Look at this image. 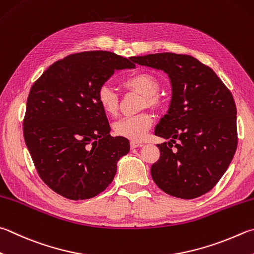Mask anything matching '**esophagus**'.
Segmentation results:
<instances>
[{
    "instance_id": "1",
    "label": "esophagus",
    "mask_w": 254,
    "mask_h": 254,
    "mask_svg": "<svg viewBox=\"0 0 254 254\" xmlns=\"http://www.w3.org/2000/svg\"><path fill=\"white\" fill-rule=\"evenodd\" d=\"M142 145H143L142 143H137V142H131V143H130L131 149H136V147H140V146H142Z\"/></svg>"
}]
</instances>
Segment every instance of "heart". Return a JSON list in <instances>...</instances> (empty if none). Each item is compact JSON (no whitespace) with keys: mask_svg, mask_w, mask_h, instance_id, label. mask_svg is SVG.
Wrapping results in <instances>:
<instances>
[{"mask_svg":"<svg viewBox=\"0 0 254 254\" xmlns=\"http://www.w3.org/2000/svg\"><path fill=\"white\" fill-rule=\"evenodd\" d=\"M123 84L127 89L135 90L144 95L147 105L150 107H158L161 103L159 95V81L156 77L149 72H136L131 74L123 81ZM96 100L102 111L108 115H115L119 110V98L115 92L109 85H102L98 90ZM153 123L149 113H141L136 115H130L118 120L113 124L114 133L124 139L131 140L133 142H139L144 139Z\"/></svg>","mask_w":254,"mask_h":254,"instance_id":"b5f03b06","label":"heart"}]
</instances>
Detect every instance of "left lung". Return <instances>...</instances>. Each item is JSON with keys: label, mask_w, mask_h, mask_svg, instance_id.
<instances>
[{"label": "left lung", "mask_w": 254, "mask_h": 254, "mask_svg": "<svg viewBox=\"0 0 254 254\" xmlns=\"http://www.w3.org/2000/svg\"><path fill=\"white\" fill-rule=\"evenodd\" d=\"M132 61L164 71L172 86L168 113L154 131L170 141L158 144L160 159L152 164V179L172 196L205 194L222 178L237 150V108L231 92L211 67L191 55L156 53L133 57Z\"/></svg>", "instance_id": "obj_1"}]
</instances>
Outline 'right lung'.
Returning a JSON list of instances; mask_svg holds the SVG:
<instances>
[{"label":"right lung","mask_w":254,"mask_h":254,"mask_svg":"<svg viewBox=\"0 0 254 254\" xmlns=\"http://www.w3.org/2000/svg\"><path fill=\"white\" fill-rule=\"evenodd\" d=\"M133 67L115 53L89 51L53 63L32 85L23 134L40 178L58 194L91 199L113 181L130 143L110 134L96 94L115 70Z\"/></svg>","instance_id":"add662e5"}]
</instances>
